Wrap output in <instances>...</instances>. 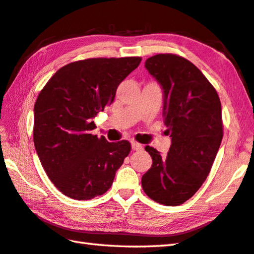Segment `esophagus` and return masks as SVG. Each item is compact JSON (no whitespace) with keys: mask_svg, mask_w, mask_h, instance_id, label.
Listing matches in <instances>:
<instances>
[{"mask_svg":"<svg viewBox=\"0 0 254 254\" xmlns=\"http://www.w3.org/2000/svg\"><path fill=\"white\" fill-rule=\"evenodd\" d=\"M131 147L134 150H141V149H143V146H141L139 143H137V141H131Z\"/></svg>","mask_w":254,"mask_h":254,"instance_id":"esophagus-1","label":"esophagus"}]
</instances>
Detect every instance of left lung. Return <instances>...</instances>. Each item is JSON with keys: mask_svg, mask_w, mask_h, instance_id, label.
Masks as SVG:
<instances>
[{"mask_svg": "<svg viewBox=\"0 0 254 254\" xmlns=\"http://www.w3.org/2000/svg\"><path fill=\"white\" fill-rule=\"evenodd\" d=\"M146 69L164 91V116L172 145L167 155L150 146V170L141 177L153 201L177 206L188 201L210 174L223 138L219 95L201 70L183 57L161 53L148 58Z\"/></svg>", "mask_w": 254, "mask_h": 254, "instance_id": "obj_1", "label": "left lung"}]
</instances>
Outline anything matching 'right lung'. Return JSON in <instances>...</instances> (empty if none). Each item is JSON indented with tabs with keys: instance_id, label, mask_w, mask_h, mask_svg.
Returning a JSON list of instances; mask_svg holds the SVG:
<instances>
[{
	"instance_id": "1",
	"label": "right lung",
	"mask_w": 254,
	"mask_h": 254,
	"mask_svg": "<svg viewBox=\"0 0 254 254\" xmlns=\"http://www.w3.org/2000/svg\"><path fill=\"white\" fill-rule=\"evenodd\" d=\"M140 57L91 58L62 66L34 105L33 141L56 188L79 201L102 195L130 153L128 140L98 138L92 118L115 99L119 83L139 65Z\"/></svg>"
}]
</instances>
